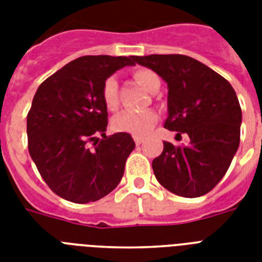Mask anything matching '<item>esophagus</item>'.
Instances as JSON below:
<instances>
[{"label":"esophagus","instance_id":"obj_1","mask_svg":"<svg viewBox=\"0 0 262 262\" xmlns=\"http://www.w3.org/2000/svg\"><path fill=\"white\" fill-rule=\"evenodd\" d=\"M133 139H135L136 145H140L144 141V137H141V136H133Z\"/></svg>","mask_w":262,"mask_h":262}]
</instances>
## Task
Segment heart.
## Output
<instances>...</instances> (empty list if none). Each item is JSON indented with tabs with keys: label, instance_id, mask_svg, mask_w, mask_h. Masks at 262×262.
Listing matches in <instances>:
<instances>
[{
	"label": "heart",
	"instance_id": "b5f03b06",
	"mask_svg": "<svg viewBox=\"0 0 262 262\" xmlns=\"http://www.w3.org/2000/svg\"><path fill=\"white\" fill-rule=\"evenodd\" d=\"M133 77L137 83L149 92L158 91L160 85L159 77L155 72L147 68H139L133 72ZM102 100L107 110L117 111L119 107L118 81L114 76L104 80L102 87ZM158 122V113L152 108L140 111V113H123L113 119V129L123 133L140 136L145 135L155 123Z\"/></svg>",
	"mask_w": 262,
	"mask_h": 262
}]
</instances>
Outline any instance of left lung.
<instances>
[{
  "instance_id": "1",
  "label": "left lung",
  "mask_w": 262,
  "mask_h": 262,
  "mask_svg": "<svg viewBox=\"0 0 262 262\" xmlns=\"http://www.w3.org/2000/svg\"><path fill=\"white\" fill-rule=\"evenodd\" d=\"M135 61L167 83L164 127L187 145L163 141L152 162L156 179L177 195L194 199L222 181L239 147L242 110L231 84L197 59L182 54H151Z\"/></svg>"
}]
</instances>
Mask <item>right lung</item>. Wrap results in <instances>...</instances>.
<instances>
[{
    "mask_svg": "<svg viewBox=\"0 0 262 262\" xmlns=\"http://www.w3.org/2000/svg\"><path fill=\"white\" fill-rule=\"evenodd\" d=\"M126 65H135V55H84L47 77L35 94L27 115L28 151L47 186L68 201L94 203L121 182L136 144L129 133H104L102 87Z\"/></svg>",
    "mask_w": 262,
    "mask_h": 262,
    "instance_id": "1",
    "label": "right lung"
}]
</instances>
